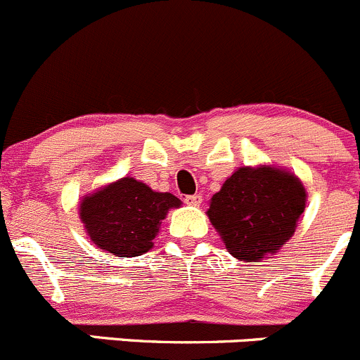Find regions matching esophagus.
Instances as JSON below:
<instances>
[{
  "instance_id": "34e87169",
  "label": "esophagus",
  "mask_w": 360,
  "mask_h": 360,
  "mask_svg": "<svg viewBox=\"0 0 360 360\" xmlns=\"http://www.w3.org/2000/svg\"><path fill=\"white\" fill-rule=\"evenodd\" d=\"M185 202L188 206H199L202 202V198L199 194H192V195H185Z\"/></svg>"
}]
</instances>
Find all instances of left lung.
<instances>
[{
  "mask_svg": "<svg viewBox=\"0 0 360 360\" xmlns=\"http://www.w3.org/2000/svg\"><path fill=\"white\" fill-rule=\"evenodd\" d=\"M306 198L304 185L289 169L243 166L212 195L206 215L233 257L261 262L292 238Z\"/></svg>",
  "mask_w": 360,
  "mask_h": 360,
  "instance_id": "left-lung-1",
  "label": "left lung"
}]
</instances>
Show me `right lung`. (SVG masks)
Masks as SVG:
<instances>
[{
  "label": "right lung",
  "mask_w": 360,
  "mask_h": 360,
  "mask_svg": "<svg viewBox=\"0 0 360 360\" xmlns=\"http://www.w3.org/2000/svg\"><path fill=\"white\" fill-rule=\"evenodd\" d=\"M180 205L176 195L124 176L84 195L78 215L99 250L115 257H136L154 247L162 220Z\"/></svg>",
  "instance_id": "1"
}]
</instances>
